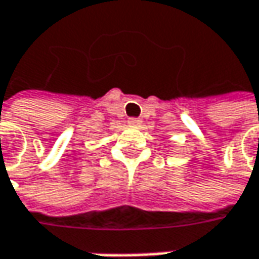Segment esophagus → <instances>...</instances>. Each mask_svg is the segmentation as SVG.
<instances>
[{
  "mask_svg": "<svg viewBox=\"0 0 259 259\" xmlns=\"http://www.w3.org/2000/svg\"><path fill=\"white\" fill-rule=\"evenodd\" d=\"M130 123H131V125H140L141 121H140L138 118H131V119H130Z\"/></svg>",
  "mask_w": 259,
  "mask_h": 259,
  "instance_id": "1",
  "label": "esophagus"
}]
</instances>
